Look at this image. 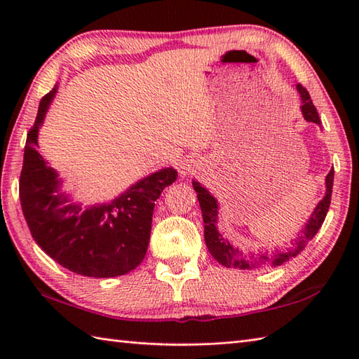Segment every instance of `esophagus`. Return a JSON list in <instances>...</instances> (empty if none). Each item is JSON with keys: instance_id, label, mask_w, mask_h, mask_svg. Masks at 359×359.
Instances as JSON below:
<instances>
[{"instance_id": "1", "label": "esophagus", "mask_w": 359, "mask_h": 359, "mask_svg": "<svg viewBox=\"0 0 359 359\" xmlns=\"http://www.w3.org/2000/svg\"><path fill=\"white\" fill-rule=\"evenodd\" d=\"M180 172H182V174H188V172H191V168H189V165H187V163L180 165Z\"/></svg>"}]
</instances>
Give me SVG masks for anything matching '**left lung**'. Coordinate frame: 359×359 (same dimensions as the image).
<instances>
[{
    "mask_svg": "<svg viewBox=\"0 0 359 359\" xmlns=\"http://www.w3.org/2000/svg\"><path fill=\"white\" fill-rule=\"evenodd\" d=\"M299 90L301 98H302V114L304 118L307 121H313V123L321 126V120H319L318 111L315 104L311 103V98L309 90L302 85L296 86ZM333 174L334 170L332 168L330 172L327 174L325 177V196L324 199L318 203L315 211L311 212V217L306 228L302 230V234L297 238L296 243H293V248L287 251V253H276V255H269L265 253H257V255H243L238 247H233L230 242L222 238V234L217 231V201L212 197L207 189H205L199 182L193 180V187L197 193V199L201 203L202 216H203V224H205V243H207L208 251L211 256L216 259L219 264H222L228 269H242V270H250V269H265V266H278L282 265L290 257L297 256V253L306 248V243L315 238L319 228H321L324 219L327 216V211L330 207L332 201V188H333Z\"/></svg>",
    "mask_w": 359,
    "mask_h": 359,
    "instance_id": "1",
    "label": "left lung"
}]
</instances>
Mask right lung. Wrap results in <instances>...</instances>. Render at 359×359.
Wrapping results in <instances>:
<instances>
[{"mask_svg":"<svg viewBox=\"0 0 359 359\" xmlns=\"http://www.w3.org/2000/svg\"><path fill=\"white\" fill-rule=\"evenodd\" d=\"M57 88L43 97L29 129L20 175V202L30 234L46 255L81 276L114 278L126 274L147 255L154 202L177 179L165 168L118 196L111 203L81 210L60 193L57 171L36 151L38 128Z\"/></svg>","mask_w":359,"mask_h":359,"instance_id":"add662e5","label":"right lung"}]
</instances>
